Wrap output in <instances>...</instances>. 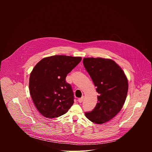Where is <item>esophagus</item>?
Listing matches in <instances>:
<instances>
[{
    "label": "esophagus",
    "instance_id": "34e87169",
    "mask_svg": "<svg viewBox=\"0 0 152 152\" xmlns=\"http://www.w3.org/2000/svg\"><path fill=\"white\" fill-rule=\"evenodd\" d=\"M83 97H82L81 98H79V99H78L79 103H82V102H83Z\"/></svg>",
    "mask_w": 152,
    "mask_h": 152
}]
</instances>
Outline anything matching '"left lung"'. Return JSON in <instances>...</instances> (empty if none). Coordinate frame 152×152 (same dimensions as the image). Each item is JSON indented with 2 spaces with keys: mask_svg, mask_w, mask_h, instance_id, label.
Instances as JSON below:
<instances>
[{
  "mask_svg": "<svg viewBox=\"0 0 152 152\" xmlns=\"http://www.w3.org/2000/svg\"><path fill=\"white\" fill-rule=\"evenodd\" d=\"M83 64L99 94L94 109L85 113V116L96 124L104 123L121 110L128 91L127 79L123 70L112 59L85 58Z\"/></svg>",
  "mask_w": 152,
  "mask_h": 152,
  "instance_id": "1",
  "label": "left lung"
}]
</instances>
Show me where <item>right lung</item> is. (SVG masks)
Instances as JSON below:
<instances>
[{
	"mask_svg": "<svg viewBox=\"0 0 152 152\" xmlns=\"http://www.w3.org/2000/svg\"><path fill=\"white\" fill-rule=\"evenodd\" d=\"M81 59V57L55 55L42 59L34 67L29 86L33 102L41 115L58 117L73 105L74 94L66 78Z\"/></svg>",
	"mask_w": 152,
	"mask_h": 152,
	"instance_id": "add662e5",
	"label": "right lung"
}]
</instances>
